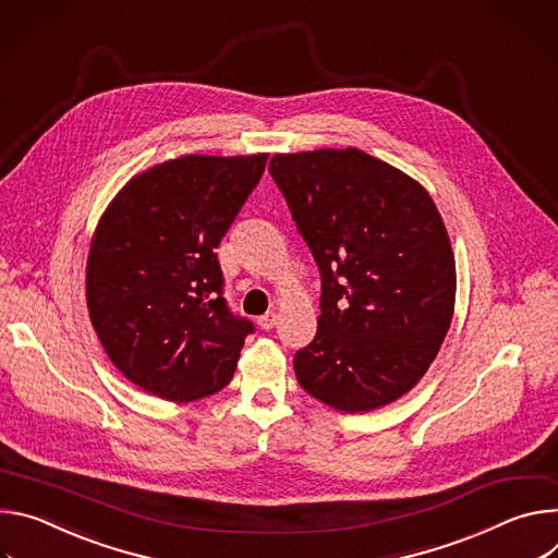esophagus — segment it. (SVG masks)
Segmentation results:
<instances>
[{"label":"esophagus","mask_w":558,"mask_h":558,"mask_svg":"<svg viewBox=\"0 0 558 558\" xmlns=\"http://www.w3.org/2000/svg\"><path fill=\"white\" fill-rule=\"evenodd\" d=\"M257 324L262 330H272L277 326V313H266L264 317L257 319Z\"/></svg>","instance_id":"1"}]
</instances>
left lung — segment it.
Here are the masks:
<instances>
[{"label": "left lung", "instance_id": "obj_1", "mask_svg": "<svg viewBox=\"0 0 558 558\" xmlns=\"http://www.w3.org/2000/svg\"><path fill=\"white\" fill-rule=\"evenodd\" d=\"M270 174L322 272L317 335L294 354L299 386L341 412L397 401L454 313V255L435 202L356 148L275 155Z\"/></svg>", "mask_w": 558, "mask_h": 558}]
</instances>
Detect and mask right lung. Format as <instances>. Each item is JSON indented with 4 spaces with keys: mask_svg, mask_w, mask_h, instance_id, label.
I'll use <instances>...</instances> for the list:
<instances>
[{
    "mask_svg": "<svg viewBox=\"0 0 558 558\" xmlns=\"http://www.w3.org/2000/svg\"><path fill=\"white\" fill-rule=\"evenodd\" d=\"M268 155H185L133 177L106 208L86 264L93 328L142 390L174 403L230 384L253 322L232 315L215 247Z\"/></svg>",
    "mask_w": 558,
    "mask_h": 558,
    "instance_id": "1",
    "label": "right lung"
}]
</instances>
